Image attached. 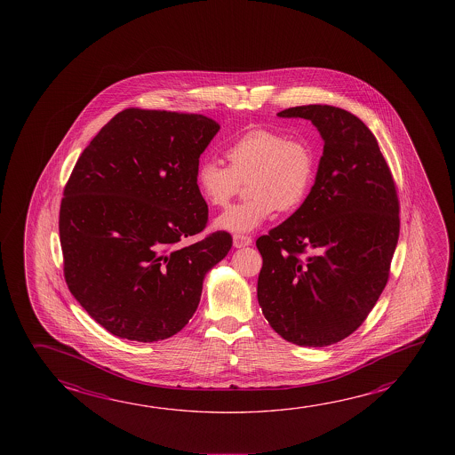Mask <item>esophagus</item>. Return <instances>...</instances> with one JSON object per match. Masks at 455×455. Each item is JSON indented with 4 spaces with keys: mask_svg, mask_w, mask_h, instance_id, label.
<instances>
[{
    "mask_svg": "<svg viewBox=\"0 0 455 455\" xmlns=\"http://www.w3.org/2000/svg\"><path fill=\"white\" fill-rule=\"evenodd\" d=\"M252 244V238L246 236V235H235L233 236V246L239 249V247L251 246Z\"/></svg>",
    "mask_w": 455,
    "mask_h": 455,
    "instance_id": "esophagus-1",
    "label": "esophagus"
}]
</instances>
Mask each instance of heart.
I'll use <instances>...</instances> for the list:
<instances>
[{"label": "heart", "instance_id": "b5f03b06", "mask_svg": "<svg viewBox=\"0 0 455 455\" xmlns=\"http://www.w3.org/2000/svg\"><path fill=\"white\" fill-rule=\"evenodd\" d=\"M228 166L204 160L195 172L196 188L209 206L225 208L247 180L246 202L217 217L216 228L251 233L275 211L291 212L305 203L315 176V160L303 140L271 128H253L225 148Z\"/></svg>", "mask_w": 455, "mask_h": 455}]
</instances>
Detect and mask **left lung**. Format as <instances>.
I'll list each match as a JSON object with an SVG mask.
<instances>
[{
	"instance_id": "1",
	"label": "left lung",
	"mask_w": 455,
	"mask_h": 455,
	"mask_svg": "<svg viewBox=\"0 0 455 455\" xmlns=\"http://www.w3.org/2000/svg\"><path fill=\"white\" fill-rule=\"evenodd\" d=\"M277 116L311 120L323 154L305 203L257 239V297L285 341L323 347L352 335L384 291L400 203L374 134L354 114L307 105Z\"/></svg>"
}]
</instances>
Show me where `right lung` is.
Returning <instances> with one entry per match:
<instances>
[{
	"mask_svg": "<svg viewBox=\"0 0 455 455\" xmlns=\"http://www.w3.org/2000/svg\"><path fill=\"white\" fill-rule=\"evenodd\" d=\"M220 125L202 114L130 108L90 141L60 206L68 289L112 335L154 343L192 319L209 269L231 249L208 224L196 188L200 156Z\"/></svg>",
	"mask_w": 455,
	"mask_h": 455,
	"instance_id": "add662e5",
	"label": "right lung"
}]
</instances>
